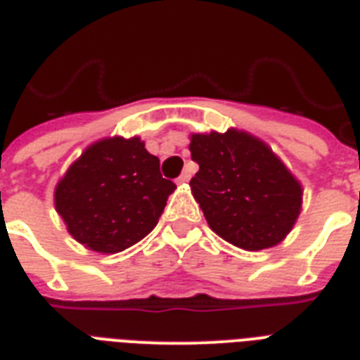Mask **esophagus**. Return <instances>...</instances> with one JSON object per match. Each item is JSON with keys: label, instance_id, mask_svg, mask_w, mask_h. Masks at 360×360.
<instances>
[{"label": "esophagus", "instance_id": "1", "mask_svg": "<svg viewBox=\"0 0 360 360\" xmlns=\"http://www.w3.org/2000/svg\"><path fill=\"white\" fill-rule=\"evenodd\" d=\"M188 179H191V175H188V174H181L179 177H177V183H179V185H185V183Z\"/></svg>", "mask_w": 360, "mask_h": 360}]
</instances>
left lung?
<instances>
[{"instance_id": "obj_1", "label": "left lung", "mask_w": 360, "mask_h": 360, "mask_svg": "<svg viewBox=\"0 0 360 360\" xmlns=\"http://www.w3.org/2000/svg\"><path fill=\"white\" fill-rule=\"evenodd\" d=\"M200 164L191 179L209 228L243 250L278 245L301 213L302 186L271 147L256 136L228 132L191 136Z\"/></svg>"}]
</instances>
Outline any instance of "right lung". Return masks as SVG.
<instances>
[{"mask_svg":"<svg viewBox=\"0 0 360 360\" xmlns=\"http://www.w3.org/2000/svg\"><path fill=\"white\" fill-rule=\"evenodd\" d=\"M175 185L134 136L95 141L53 192L56 211L78 243L101 254L129 248L157 226Z\"/></svg>","mask_w":360,"mask_h":360,"instance_id":"right-lung-1","label":"right lung"}]
</instances>
